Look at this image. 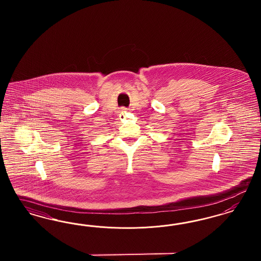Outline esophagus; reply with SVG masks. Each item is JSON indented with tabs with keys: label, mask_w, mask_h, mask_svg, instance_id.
Segmentation results:
<instances>
[{
	"label": "esophagus",
	"mask_w": 261,
	"mask_h": 261,
	"mask_svg": "<svg viewBox=\"0 0 261 261\" xmlns=\"http://www.w3.org/2000/svg\"><path fill=\"white\" fill-rule=\"evenodd\" d=\"M120 111H121V112H126L127 108H125V107H121V109H120Z\"/></svg>",
	"instance_id": "1"
}]
</instances>
